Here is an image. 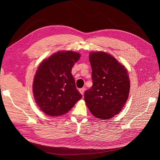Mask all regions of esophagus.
<instances>
[{
	"label": "esophagus",
	"instance_id": "34e87169",
	"mask_svg": "<svg viewBox=\"0 0 160 160\" xmlns=\"http://www.w3.org/2000/svg\"><path fill=\"white\" fill-rule=\"evenodd\" d=\"M85 88H81V89H79V92L81 93V94L82 95H84V91H85Z\"/></svg>",
	"mask_w": 160,
	"mask_h": 160
}]
</instances>
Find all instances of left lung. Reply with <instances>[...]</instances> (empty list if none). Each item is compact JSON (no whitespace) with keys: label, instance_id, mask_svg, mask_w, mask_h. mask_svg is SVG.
<instances>
[{"label":"left lung","instance_id":"obj_1","mask_svg":"<svg viewBox=\"0 0 160 160\" xmlns=\"http://www.w3.org/2000/svg\"><path fill=\"white\" fill-rule=\"evenodd\" d=\"M89 61L93 85L85 92V101L95 117L109 119L118 114L126 103L130 89L128 72L107 52H90Z\"/></svg>","mask_w":160,"mask_h":160}]
</instances>
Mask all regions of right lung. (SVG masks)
I'll use <instances>...</instances> for the list:
<instances>
[{
	"mask_svg": "<svg viewBox=\"0 0 160 160\" xmlns=\"http://www.w3.org/2000/svg\"><path fill=\"white\" fill-rule=\"evenodd\" d=\"M80 57L79 52L58 51L38 66L33 80V95L38 108L47 115H64L81 99L71 74Z\"/></svg>",
	"mask_w": 160,
	"mask_h": 160,
	"instance_id": "obj_1",
	"label": "right lung"
}]
</instances>
